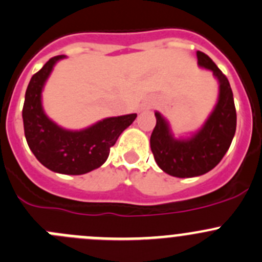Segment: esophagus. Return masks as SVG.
<instances>
[{"instance_id":"1","label":"esophagus","mask_w":262,"mask_h":262,"mask_svg":"<svg viewBox=\"0 0 262 262\" xmlns=\"http://www.w3.org/2000/svg\"><path fill=\"white\" fill-rule=\"evenodd\" d=\"M152 107V101L149 100H144L143 102L141 103V107H139V110L141 111H144V110H149V108Z\"/></svg>"}]
</instances>
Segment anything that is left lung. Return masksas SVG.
Returning <instances> with one entry per match:
<instances>
[{"instance_id":"obj_1","label":"left lung","mask_w":262,"mask_h":262,"mask_svg":"<svg viewBox=\"0 0 262 262\" xmlns=\"http://www.w3.org/2000/svg\"><path fill=\"white\" fill-rule=\"evenodd\" d=\"M197 60L199 67L211 70L219 82V97L214 110L202 128L188 138H175L166 119L156 111V126L149 139L160 169L177 178L200 177L214 169L229 149L237 128L229 80L206 53L197 51Z\"/></svg>"}]
</instances>
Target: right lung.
<instances>
[{
	"instance_id": "1",
	"label": "right lung",
	"mask_w": 262,
	"mask_h": 262,
	"mask_svg": "<svg viewBox=\"0 0 262 262\" xmlns=\"http://www.w3.org/2000/svg\"><path fill=\"white\" fill-rule=\"evenodd\" d=\"M50 58L28 84L23 107L24 133L38 161L60 174L82 175L100 167L107 160L119 136L136 120L137 114L106 118L82 130H68L53 123L42 107V91L57 61Z\"/></svg>"
}]
</instances>
